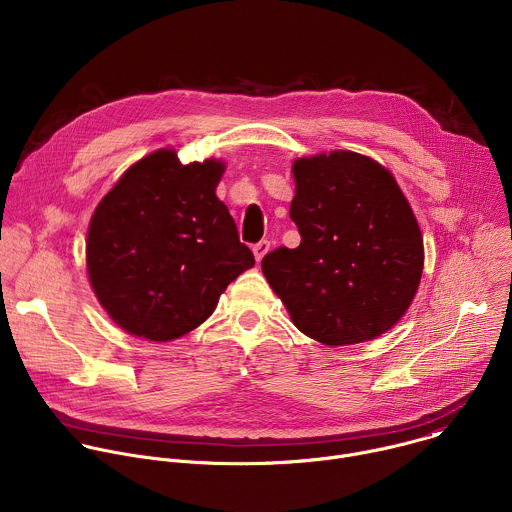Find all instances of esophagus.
<instances>
[{
	"label": "esophagus",
	"instance_id": "34e87169",
	"mask_svg": "<svg viewBox=\"0 0 512 512\" xmlns=\"http://www.w3.org/2000/svg\"><path fill=\"white\" fill-rule=\"evenodd\" d=\"M269 249H271V243H269L267 239H263V241L255 243V245H253V255H255V259H257V261H261V259L269 253Z\"/></svg>",
	"mask_w": 512,
	"mask_h": 512
}]
</instances>
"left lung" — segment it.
<instances>
[{
    "instance_id": "obj_1",
    "label": "left lung",
    "mask_w": 512,
    "mask_h": 512,
    "mask_svg": "<svg viewBox=\"0 0 512 512\" xmlns=\"http://www.w3.org/2000/svg\"><path fill=\"white\" fill-rule=\"evenodd\" d=\"M289 218L302 243L261 261L291 322L326 346L373 340L411 306L423 237L393 174L379 162L338 150L294 162Z\"/></svg>"
}]
</instances>
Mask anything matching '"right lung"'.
Masks as SVG:
<instances>
[{"mask_svg": "<svg viewBox=\"0 0 512 512\" xmlns=\"http://www.w3.org/2000/svg\"><path fill=\"white\" fill-rule=\"evenodd\" d=\"M221 160L180 164L174 150L135 162L93 212L87 269L125 332L168 342L200 326L227 285L255 265L216 198Z\"/></svg>", "mask_w": 512, "mask_h": 512, "instance_id": "obj_1", "label": "right lung"}]
</instances>
